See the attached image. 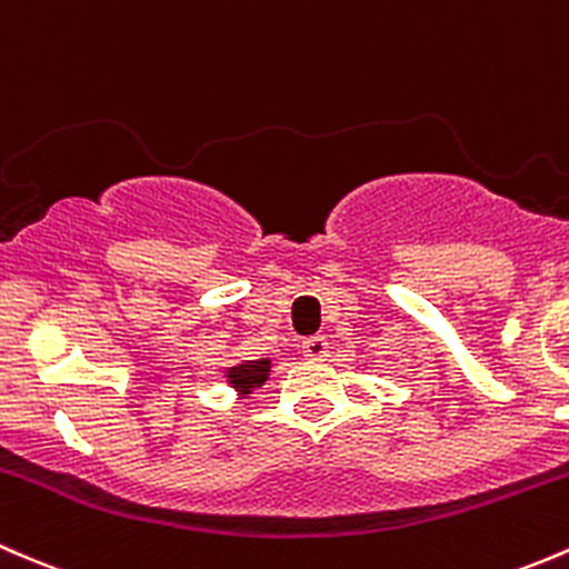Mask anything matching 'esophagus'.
I'll return each instance as SVG.
<instances>
[{"mask_svg":"<svg viewBox=\"0 0 569 569\" xmlns=\"http://www.w3.org/2000/svg\"><path fill=\"white\" fill-rule=\"evenodd\" d=\"M303 356H309V359H326L328 356V342L326 337H309L303 339Z\"/></svg>","mask_w":569,"mask_h":569,"instance_id":"obj_1","label":"esophagus"}]
</instances>
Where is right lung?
I'll list each match as a JSON object with an SVG mask.
<instances>
[{
  "label": "right lung",
  "mask_w": 569,
  "mask_h": 569,
  "mask_svg": "<svg viewBox=\"0 0 569 569\" xmlns=\"http://www.w3.org/2000/svg\"><path fill=\"white\" fill-rule=\"evenodd\" d=\"M268 375H271V359H257V361H243V365H236V367H227L224 378L238 395L246 397L254 389H260V386L268 380Z\"/></svg>",
  "instance_id": "1"
}]
</instances>
